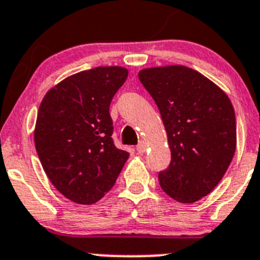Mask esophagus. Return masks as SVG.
<instances>
[{
  "instance_id": "1",
  "label": "esophagus",
  "mask_w": 260,
  "mask_h": 260,
  "mask_svg": "<svg viewBox=\"0 0 260 260\" xmlns=\"http://www.w3.org/2000/svg\"><path fill=\"white\" fill-rule=\"evenodd\" d=\"M146 147H147V146H146V142L141 141V142L137 145V147H136V150H137L138 153H143L146 151Z\"/></svg>"
}]
</instances>
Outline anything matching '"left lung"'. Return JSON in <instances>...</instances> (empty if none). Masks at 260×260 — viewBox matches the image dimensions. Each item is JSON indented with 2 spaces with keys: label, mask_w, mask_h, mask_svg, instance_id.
Returning a JSON list of instances; mask_svg holds the SVG:
<instances>
[{
  "label": "left lung",
  "mask_w": 260,
  "mask_h": 260,
  "mask_svg": "<svg viewBox=\"0 0 260 260\" xmlns=\"http://www.w3.org/2000/svg\"><path fill=\"white\" fill-rule=\"evenodd\" d=\"M141 84L160 110L171 161L158 173L162 190L193 203L215 189L236 148V118L228 95L185 66L140 71Z\"/></svg>",
  "instance_id": "obj_1"
}]
</instances>
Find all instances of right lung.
I'll use <instances>...</instances> for the list:
<instances>
[{"label":"right lung","instance_id":"obj_1","mask_svg":"<svg viewBox=\"0 0 260 260\" xmlns=\"http://www.w3.org/2000/svg\"><path fill=\"white\" fill-rule=\"evenodd\" d=\"M127 76L123 67H95L60 81L40 103L35 148L49 180L72 202L102 200L129 157L115 147L109 113Z\"/></svg>","mask_w":260,"mask_h":260}]
</instances>
